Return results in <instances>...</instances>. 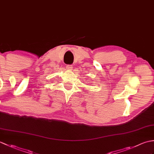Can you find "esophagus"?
<instances>
[{"mask_svg": "<svg viewBox=\"0 0 154 154\" xmlns=\"http://www.w3.org/2000/svg\"><path fill=\"white\" fill-rule=\"evenodd\" d=\"M72 68H73V65H66L67 69H72Z\"/></svg>", "mask_w": 154, "mask_h": 154, "instance_id": "34e87169", "label": "esophagus"}]
</instances>
